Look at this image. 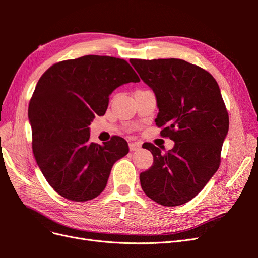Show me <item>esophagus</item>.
Listing matches in <instances>:
<instances>
[{"instance_id": "1", "label": "esophagus", "mask_w": 258, "mask_h": 258, "mask_svg": "<svg viewBox=\"0 0 258 258\" xmlns=\"http://www.w3.org/2000/svg\"><path fill=\"white\" fill-rule=\"evenodd\" d=\"M141 148V144L138 143V142H134V143H129V150L130 152H135V151H138Z\"/></svg>"}]
</instances>
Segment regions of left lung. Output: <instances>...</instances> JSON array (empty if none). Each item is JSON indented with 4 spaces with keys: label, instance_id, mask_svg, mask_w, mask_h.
<instances>
[{
    "label": "left lung",
    "instance_id": "1",
    "mask_svg": "<svg viewBox=\"0 0 258 258\" xmlns=\"http://www.w3.org/2000/svg\"><path fill=\"white\" fill-rule=\"evenodd\" d=\"M130 63L155 93L160 135L174 141L166 154L144 145L154 162L140 174L142 189L161 206H181L196 197L220 167L229 128L220 87L206 70L181 59H131Z\"/></svg>",
    "mask_w": 258,
    "mask_h": 258
}]
</instances>
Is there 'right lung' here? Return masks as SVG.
Returning a JSON list of instances; mask_svg holds the SVG:
<instances>
[{
    "mask_svg": "<svg viewBox=\"0 0 258 258\" xmlns=\"http://www.w3.org/2000/svg\"><path fill=\"white\" fill-rule=\"evenodd\" d=\"M139 82L127 61L96 54L58 62L41 76L28 111L32 148L60 196L88 201L104 190L113 165L129 147L120 137L103 145L89 142V126L105 114L117 87Z\"/></svg>",
    "mask_w": 258,
    "mask_h": 258,
    "instance_id": "right-lung-1",
    "label": "right lung"
}]
</instances>
